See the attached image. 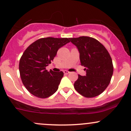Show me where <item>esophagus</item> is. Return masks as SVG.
<instances>
[{"instance_id":"1","label":"esophagus","mask_w":131,"mask_h":131,"mask_svg":"<svg viewBox=\"0 0 131 131\" xmlns=\"http://www.w3.org/2000/svg\"><path fill=\"white\" fill-rule=\"evenodd\" d=\"M64 74H68V73H70V72L67 71V70H64Z\"/></svg>"}]
</instances>
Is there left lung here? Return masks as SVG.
Returning <instances> with one entry per match:
<instances>
[{
  "label": "left lung",
  "instance_id": "1",
  "mask_svg": "<svg viewBox=\"0 0 131 131\" xmlns=\"http://www.w3.org/2000/svg\"><path fill=\"white\" fill-rule=\"evenodd\" d=\"M80 53L81 65L86 75H79L74 83L76 91L86 98L100 95L110 84L113 73V62L105 46L96 39L89 36L70 38Z\"/></svg>",
  "mask_w": 131,
  "mask_h": 131
}]
</instances>
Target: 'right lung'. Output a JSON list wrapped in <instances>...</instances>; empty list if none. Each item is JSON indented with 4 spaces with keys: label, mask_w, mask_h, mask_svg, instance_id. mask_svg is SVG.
I'll use <instances>...</instances> for the list:
<instances>
[{
    "label": "right lung",
    "mask_w": 131,
    "mask_h": 131,
    "mask_svg": "<svg viewBox=\"0 0 131 131\" xmlns=\"http://www.w3.org/2000/svg\"><path fill=\"white\" fill-rule=\"evenodd\" d=\"M70 42V38H44L38 39L26 48L20 58L19 71L23 85L36 97L46 98L58 90L64 76L62 72H48L60 48Z\"/></svg>",
    "instance_id": "right-lung-1"
}]
</instances>
